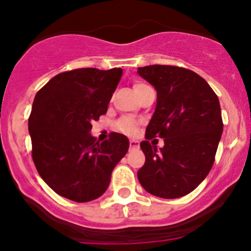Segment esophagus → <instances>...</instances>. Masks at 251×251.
<instances>
[{
	"label": "esophagus",
	"mask_w": 251,
	"mask_h": 251,
	"mask_svg": "<svg viewBox=\"0 0 251 251\" xmlns=\"http://www.w3.org/2000/svg\"><path fill=\"white\" fill-rule=\"evenodd\" d=\"M138 146H140V143H138L137 140H130V148L131 149L138 148Z\"/></svg>",
	"instance_id": "obj_1"
}]
</instances>
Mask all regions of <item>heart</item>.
<instances>
[{"label": "heart", "mask_w": 251, "mask_h": 251, "mask_svg": "<svg viewBox=\"0 0 251 251\" xmlns=\"http://www.w3.org/2000/svg\"><path fill=\"white\" fill-rule=\"evenodd\" d=\"M144 87H147V85L143 82H136L135 85H133V90H135V92H138V91ZM138 126H140V123H138L137 120H135V119L132 118H127V116H126V118H121L120 120H118V123H116V128H118L120 132L125 133V135H128V136L135 135Z\"/></svg>", "instance_id": "1"}]
</instances>
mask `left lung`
I'll return each mask as SVG.
<instances>
[{
    "instance_id": "obj_1",
    "label": "left lung",
    "mask_w": 251,
    "mask_h": 251,
    "mask_svg": "<svg viewBox=\"0 0 251 251\" xmlns=\"http://www.w3.org/2000/svg\"><path fill=\"white\" fill-rule=\"evenodd\" d=\"M138 74L156 90V108L141 148L146 163L138 181L148 193L174 199L191 193L211 170L224 123L219 98L197 73L175 65H148ZM164 138L156 151L149 141Z\"/></svg>"
}]
</instances>
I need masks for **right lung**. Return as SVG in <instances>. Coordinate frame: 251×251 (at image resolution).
Segmentation results:
<instances>
[{
	"mask_svg": "<svg viewBox=\"0 0 251 251\" xmlns=\"http://www.w3.org/2000/svg\"><path fill=\"white\" fill-rule=\"evenodd\" d=\"M123 75L121 68H81L60 73L36 93L29 116L31 155L41 178L77 203L100 198L111 171L128 151V140L111 132L102 143L90 133Z\"/></svg>",
	"mask_w": 251,
	"mask_h": 251,
	"instance_id": "obj_1",
	"label": "right lung"
}]
</instances>
